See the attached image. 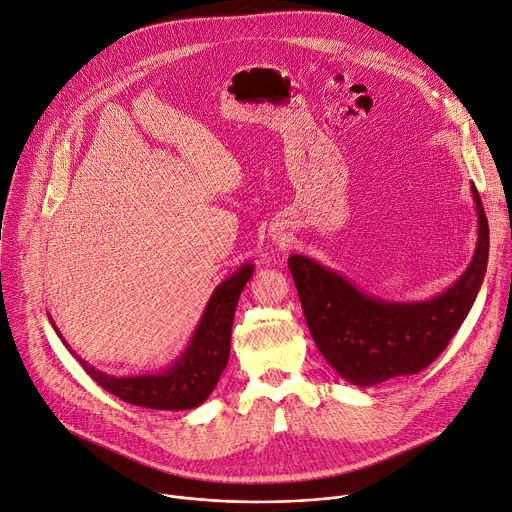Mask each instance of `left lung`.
I'll return each mask as SVG.
<instances>
[{"instance_id":"obj_1","label":"left lung","mask_w":512,"mask_h":512,"mask_svg":"<svg viewBox=\"0 0 512 512\" xmlns=\"http://www.w3.org/2000/svg\"><path fill=\"white\" fill-rule=\"evenodd\" d=\"M478 244L466 272L421 303H390L356 289L348 278L293 254L289 268L313 342L327 364L356 386L425 370L456 335L482 287L488 264V219L472 185Z\"/></svg>"}]
</instances>
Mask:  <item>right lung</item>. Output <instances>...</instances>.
<instances>
[{"mask_svg":"<svg viewBox=\"0 0 512 512\" xmlns=\"http://www.w3.org/2000/svg\"><path fill=\"white\" fill-rule=\"evenodd\" d=\"M252 272L254 266L244 264L230 278L221 282L213 291L183 356L173 366L158 374L120 378L99 372L71 350L61 331L56 329L54 321L50 317L48 319L56 335L63 339V344L79 360L83 370L101 388L118 396L124 403L158 411L195 409L213 392L221 372L227 366V360H230L234 313L246 282L252 278Z\"/></svg>","mask_w":512,"mask_h":512,"instance_id":"obj_1","label":"right lung"}]
</instances>
